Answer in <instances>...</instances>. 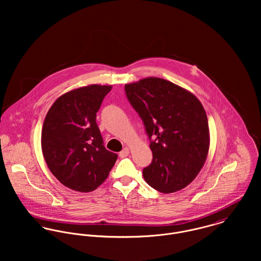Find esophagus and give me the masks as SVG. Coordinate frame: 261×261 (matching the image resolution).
I'll return each mask as SVG.
<instances>
[{
	"label": "esophagus",
	"instance_id": "34e87169",
	"mask_svg": "<svg viewBox=\"0 0 261 261\" xmlns=\"http://www.w3.org/2000/svg\"><path fill=\"white\" fill-rule=\"evenodd\" d=\"M128 153H129V149H127V148H124L119 152V156L120 158H125V156L128 155Z\"/></svg>",
	"mask_w": 261,
	"mask_h": 261
}]
</instances>
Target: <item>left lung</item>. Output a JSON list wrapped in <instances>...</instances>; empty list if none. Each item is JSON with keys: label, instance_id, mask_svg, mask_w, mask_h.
<instances>
[{"label": "left lung", "instance_id": "1", "mask_svg": "<svg viewBox=\"0 0 261 261\" xmlns=\"http://www.w3.org/2000/svg\"><path fill=\"white\" fill-rule=\"evenodd\" d=\"M124 90L150 141L152 161L143 171L146 182L165 194L184 189L203 168L210 146L202 103L185 88L159 77L125 84Z\"/></svg>", "mask_w": 261, "mask_h": 261}]
</instances>
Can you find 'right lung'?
<instances>
[{"label": "right lung", "mask_w": 261, "mask_h": 261, "mask_svg": "<svg viewBox=\"0 0 261 261\" xmlns=\"http://www.w3.org/2000/svg\"><path fill=\"white\" fill-rule=\"evenodd\" d=\"M112 87L91 84L70 90L55 100L44 119L41 147L45 162L61 184L77 192L100 186L117 159L105 148L95 120Z\"/></svg>", "instance_id": "1"}]
</instances>
